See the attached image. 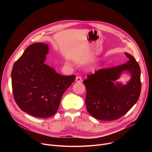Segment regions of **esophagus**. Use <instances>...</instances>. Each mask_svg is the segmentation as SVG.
Instances as JSON below:
<instances>
[{
	"instance_id": "1",
	"label": "esophagus",
	"mask_w": 152,
	"mask_h": 152,
	"mask_svg": "<svg viewBox=\"0 0 152 152\" xmlns=\"http://www.w3.org/2000/svg\"><path fill=\"white\" fill-rule=\"evenodd\" d=\"M76 82H82L81 77L80 76H76Z\"/></svg>"
}]
</instances>
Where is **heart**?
Listing matches in <instances>:
<instances>
[{
	"label": "heart",
	"mask_w": 152,
	"mask_h": 152,
	"mask_svg": "<svg viewBox=\"0 0 152 152\" xmlns=\"http://www.w3.org/2000/svg\"><path fill=\"white\" fill-rule=\"evenodd\" d=\"M96 67H97V64H95V65H94V66L92 68L93 69H95V68H96Z\"/></svg>",
	"instance_id": "1"
}]
</instances>
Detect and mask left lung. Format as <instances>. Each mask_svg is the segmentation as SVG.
Listing matches in <instances>:
<instances>
[{
	"mask_svg": "<svg viewBox=\"0 0 152 152\" xmlns=\"http://www.w3.org/2000/svg\"><path fill=\"white\" fill-rule=\"evenodd\" d=\"M124 53L129 59L126 63L100 69L83 81L86 89V109L95 118L105 121L118 119L139 99L141 90L140 67L134 56ZM125 71L132 75L127 84L115 82Z\"/></svg>",
	"mask_w": 152,
	"mask_h": 152,
	"instance_id": "8db88e82",
	"label": "left lung"
}]
</instances>
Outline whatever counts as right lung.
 I'll use <instances>...</instances> for the list:
<instances>
[{"label":"right lung","instance_id":"right-lung-1","mask_svg":"<svg viewBox=\"0 0 152 152\" xmlns=\"http://www.w3.org/2000/svg\"><path fill=\"white\" fill-rule=\"evenodd\" d=\"M49 46L43 42L28 46L14 63L11 72L14 100L28 114L39 118L53 115L61 97L76 78L62 76L45 63Z\"/></svg>","mask_w":152,"mask_h":152}]
</instances>
